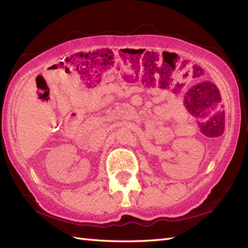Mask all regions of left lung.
<instances>
[{
	"instance_id": "obj_1",
	"label": "left lung",
	"mask_w": 248,
	"mask_h": 248,
	"mask_svg": "<svg viewBox=\"0 0 248 248\" xmlns=\"http://www.w3.org/2000/svg\"><path fill=\"white\" fill-rule=\"evenodd\" d=\"M207 82H210V81H207ZM214 87L217 89L218 91V101L219 103L221 102V95H220V92L217 88V85L215 83L210 82ZM193 84V82H192ZM218 103V104H219ZM207 123L204 124V132L207 137L209 138H218L221 136L224 131V112L222 110H217L214 111L213 114L207 116Z\"/></svg>"
}]
</instances>
